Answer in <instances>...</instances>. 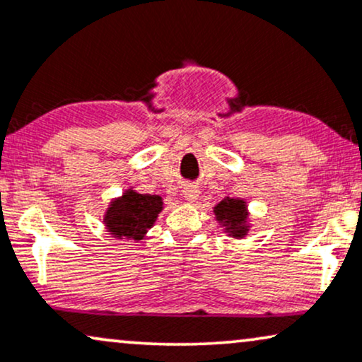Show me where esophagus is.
<instances>
[{"label":"esophagus","instance_id":"esophagus-1","mask_svg":"<svg viewBox=\"0 0 362 362\" xmlns=\"http://www.w3.org/2000/svg\"><path fill=\"white\" fill-rule=\"evenodd\" d=\"M199 194H200V190L197 189V187L189 185V187H185V189H184V197H185L187 202H197Z\"/></svg>","mask_w":362,"mask_h":362}]
</instances>
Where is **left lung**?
Segmentation results:
<instances>
[{
  "label": "left lung",
  "instance_id": "1",
  "mask_svg": "<svg viewBox=\"0 0 362 362\" xmlns=\"http://www.w3.org/2000/svg\"><path fill=\"white\" fill-rule=\"evenodd\" d=\"M216 221L224 228V233L230 238L243 239L250 230V212L243 199L224 197L214 206Z\"/></svg>",
  "mask_w": 362,
  "mask_h": 362
}]
</instances>
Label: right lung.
Masks as SVG:
<instances>
[{
    "mask_svg": "<svg viewBox=\"0 0 362 362\" xmlns=\"http://www.w3.org/2000/svg\"><path fill=\"white\" fill-rule=\"evenodd\" d=\"M162 211L163 199L160 195L139 194L128 189L123 195L111 200L103 223L112 238L139 241L145 238L148 229L153 228Z\"/></svg>",
    "mask_w": 362,
    "mask_h": 362,
    "instance_id": "add662e5",
    "label": "right lung"
}]
</instances>
